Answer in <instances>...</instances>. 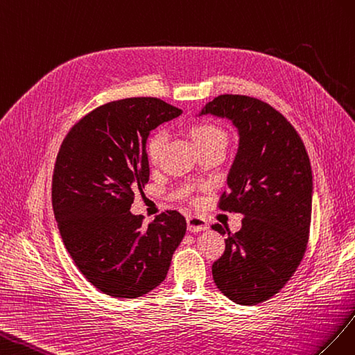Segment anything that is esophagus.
I'll return each mask as SVG.
<instances>
[{
	"label": "esophagus",
	"mask_w": 355,
	"mask_h": 355,
	"mask_svg": "<svg viewBox=\"0 0 355 355\" xmlns=\"http://www.w3.org/2000/svg\"><path fill=\"white\" fill-rule=\"evenodd\" d=\"M187 227L190 232H202L208 229V223L199 216H187Z\"/></svg>",
	"instance_id": "34e87169"
}]
</instances>
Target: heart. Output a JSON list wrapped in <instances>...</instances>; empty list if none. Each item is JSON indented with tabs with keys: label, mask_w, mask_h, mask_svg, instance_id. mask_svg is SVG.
Segmentation results:
<instances>
[{
	"label": "heart",
	"mask_w": 355,
	"mask_h": 355,
	"mask_svg": "<svg viewBox=\"0 0 355 355\" xmlns=\"http://www.w3.org/2000/svg\"><path fill=\"white\" fill-rule=\"evenodd\" d=\"M189 135L193 141V144L198 150L202 148H209V147H223L226 146V134L220 126L211 123V121H198L189 128ZM166 143V135L164 130H156L155 134H151L147 139L146 151L150 162L159 160L162 150H164Z\"/></svg>",
	"instance_id": "b5f03b06"
}]
</instances>
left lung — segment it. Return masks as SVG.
Masks as SVG:
<instances>
[{
    "label": "left lung",
    "instance_id": "obj_1",
    "mask_svg": "<svg viewBox=\"0 0 355 355\" xmlns=\"http://www.w3.org/2000/svg\"><path fill=\"white\" fill-rule=\"evenodd\" d=\"M230 120L239 144L218 208L244 216L226 235L212 265L217 288L239 305H257L287 284L305 254L312 211L311 162L296 129L269 104L245 95H220L199 116Z\"/></svg>",
    "mask_w": 355,
    "mask_h": 355
}]
</instances>
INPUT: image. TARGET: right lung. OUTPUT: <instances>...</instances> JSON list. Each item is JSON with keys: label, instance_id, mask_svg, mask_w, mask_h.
<instances>
[{"label": "right lung", "instance_id": "1", "mask_svg": "<svg viewBox=\"0 0 355 355\" xmlns=\"http://www.w3.org/2000/svg\"><path fill=\"white\" fill-rule=\"evenodd\" d=\"M181 113L157 98L113 101L80 119L59 148L52 205L60 238L85 278L111 297L137 299L160 286L186 235L178 211L148 226L129 211L150 178V130Z\"/></svg>", "mask_w": 355, "mask_h": 355}]
</instances>
